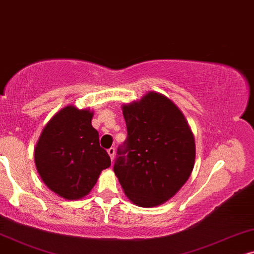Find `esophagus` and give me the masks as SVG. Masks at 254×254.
<instances>
[{
  "mask_svg": "<svg viewBox=\"0 0 254 254\" xmlns=\"http://www.w3.org/2000/svg\"><path fill=\"white\" fill-rule=\"evenodd\" d=\"M108 154L110 155L111 161H114V158H115V148H114V147H110L109 150H108Z\"/></svg>",
  "mask_w": 254,
  "mask_h": 254,
  "instance_id": "1",
  "label": "esophagus"
}]
</instances>
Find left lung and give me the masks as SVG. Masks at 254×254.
<instances>
[{
	"label": "left lung",
	"instance_id": "8db88e82",
	"mask_svg": "<svg viewBox=\"0 0 254 254\" xmlns=\"http://www.w3.org/2000/svg\"><path fill=\"white\" fill-rule=\"evenodd\" d=\"M127 138L114 172L127 197L143 208L160 205L180 190L195 164V139L173 101L148 92L123 104Z\"/></svg>",
	"mask_w": 254,
	"mask_h": 254
}]
</instances>
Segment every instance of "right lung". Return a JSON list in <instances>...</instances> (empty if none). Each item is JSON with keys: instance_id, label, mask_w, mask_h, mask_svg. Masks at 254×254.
I'll return each mask as SVG.
<instances>
[{"instance_id": "right-lung-1", "label": "right lung", "mask_w": 254, "mask_h": 254, "mask_svg": "<svg viewBox=\"0 0 254 254\" xmlns=\"http://www.w3.org/2000/svg\"><path fill=\"white\" fill-rule=\"evenodd\" d=\"M94 113L69 104L45 125L35 147L37 172L46 187L65 200L88 195L111 160L92 125Z\"/></svg>"}]
</instances>
